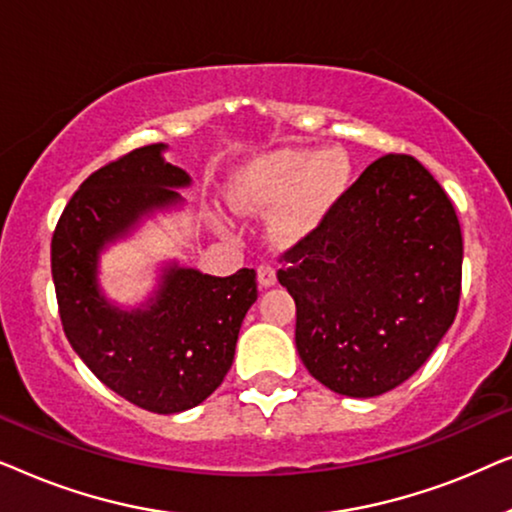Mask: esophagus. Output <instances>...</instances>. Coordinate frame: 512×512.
Here are the masks:
<instances>
[{"label": "esophagus", "instance_id": "34e87169", "mask_svg": "<svg viewBox=\"0 0 512 512\" xmlns=\"http://www.w3.org/2000/svg\"><path fill=\"white\" fill-rule=\"evenodd\" d=\"M275 282H277V272H275V268H272L270 263L258 265V284L268 289V286H272Z\"/></svg>", "mask_w": 512, "mask_h": 512}]
</instances>
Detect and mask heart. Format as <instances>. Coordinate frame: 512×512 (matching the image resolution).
<instances>
[{"mask_svg": "<svg viewBox=\"0 0 512 512\" xmlns=\"http://www.w3.org/2000/svg\"><path fill=\"white\" fill-rule=\"evenodd\" d=\"M349 179L352 165L340 149L275 151L240 174L235 202L254 212L284 200L275 230L284 240H298L324 223L345 195Z\"/></svg>", "mask_w": 512, "mask_h": 512, "instance_id": "heart-1", "label": "heart"}]
</instances>
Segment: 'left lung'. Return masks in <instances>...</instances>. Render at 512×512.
Returning <instances> with one entry per match:
<instances>
[{"instance_id":"1","label":"left lung","mask_w":512,"mask_h":512,"mask_svg":"<svg viewBox=\"0 0 512 512\" xmlns=\"http://www.w3.org/2000/svg\"><path fill=\"white\" fill-rule=\"evenodd\" d=\"M279 261V284L296 300L300 359L335 394L373 398L396 389L457 317V212L405 153L368 165L324 223Z\"/></svg>"}]
</instances>
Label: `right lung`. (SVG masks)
I'll list each match as a JSON object with an SVG mask.
<instances>
[{"label":"right lung","mask_w":512,"mask_h":512,"mask_svg":"<svg viewBox=\"0 0 512 512\" xmlns=\"http://www.w3.org/2000/svg\"><path fill=\"white\" fill-rule=\"evenodd\" d=\"M165 144L111 160L67 202L51 240L60 321L74 352L111 391L158 415L195 408L233 366L244 314L256 303V272L202 275L170 265L146 310L123 312L97 289V256L139 216L179 202L191 177L165 163Z\"/></svg>","instance_id":"1"}]
</instances>
